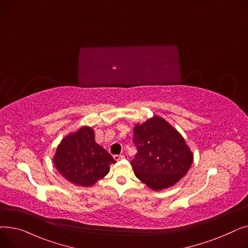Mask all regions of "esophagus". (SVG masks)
<instances>
[{
	"label": "esophagus",
	"instance_id": "34e87169",
	"mask_svg": "<svg viewBox=\"0 0 248 248\" xmlns=\"http://www.w3.org/2000/svg\"><path fill=\"white\" fill-rule=\"evenodd\" d=\"M124 158V155H113V159H114L115 161L123 160Z\"/></svg>",
	"mask_w": 248,
	"mask_h": 248
}]
</instances>
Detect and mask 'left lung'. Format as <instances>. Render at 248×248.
I'll return each instance as SVG.
<instances>
[{"instance_id": "left-lung-1", "label": "left lung", "mask_w": 248, "mask_h": 248, "mask_svg": "<svg viewBox=\"0 0 248 248\" xmlns=\"http://www.w3.org/2000/svg\"><path fill=\"white\" fill-rule=\"evenodd\" d=\"M137 154L133 170L153 190L171 187L183 178L193 162V154L176 129L162 117L154 116L134 127Z\"/></svg>"}]
</instances>
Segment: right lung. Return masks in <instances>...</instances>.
<instances>
[{
	"label": "right lung",
	"mask_w": 248,
	"mask_h": 248,
	"mask_svg": "<svg viewBox=\"0 0 248 248\" xmlns=\"http://www.w3.org/2000/svg\"><path fill=\"white\" fill-rule=\"evenodd\" d=\"M53 162L57 171L71 183L88 187L109 171L115 161L95 142L93 128L84 126L64 138L57 148Z\"/></svg>",
	"instance_id": "obj_1"
}]
</instances>
